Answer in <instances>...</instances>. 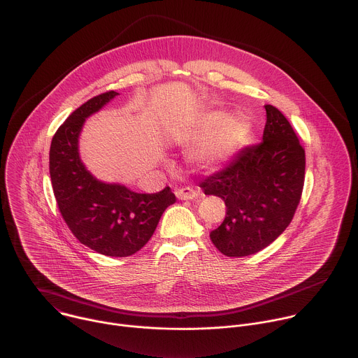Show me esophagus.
<instances>
[{
    "mask_svg": "<svg viewBox=\"0 0 358 358\" xmlns=\"http://www.w3.org/2000/svg\"><path fill=\"white\" fill-rule=\"evenodd\" d=\"M196 195H198V192L194 188H189V187L176 189V196L181 201H192L194 198H196Z\"/></svg>",
    "mask_w": 358,
    "mask_h": 358,
    "instance_id": "obj_1",
    "label": "esophagus"
}]
</instances>
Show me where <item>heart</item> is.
I'll return each mask as SVG.
<instances>
[{"label": "heart", "instance_id": "b5f03b06", "mask_svg": "<svg viewBox=\"0 0 358 358\" xmlns=\"http://www.w3.org/2000/svg\"><path fill=\"white\" fill-rule=\"evenodd\" d=\"M253 124L246 116H231L224 110H206L180 129L174 141L181 146L203 142L194 152L195 162L202 167H216L230 160L249 141Z\"/></svg>", "mask_w": 358, "mask_h": 358}]
</instances>
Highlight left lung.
I'll return each instance as SVG.
<instances>
[{"mask_svg": "<svg viewBox=\"0 0 358 358\" xmlns=\"http://www.w3.org/2000/svg\"><path fill=\"white\" fill-rule=\"evenodd\" d=\"M263 142L245 148L224 170L199 184L205 195L224 201L226 216L210 231L227 257L256 255L291 223L305 180V150L288 119L266 105Z\"/></svg>", "mask_w": 358, "mask_h": 358, "instance_id": "obj_1", "label": "left lung"}]
</instances>
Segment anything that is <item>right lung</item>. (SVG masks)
<instances>
[{
    "label": "right lung",
    "instance_id": "add662e5",
    "mask_svg": "<svg viewBox=\"0 0 358 358\" xmlns=\"http://www.w3.org/2000/svg\"><path fill=\"white\" fill-rule=\"evenodd\" d=\"M116 95H96L66 119L52 139L49 170L59 210L78 242L103 256L127 257L150 241L176 195L170 187L139 194L122 184L99 181L81 162L78 138L85 119Z\"/></svg>",
    "mask_w": 358,
    "mask_h": 358
}]
</instances>
